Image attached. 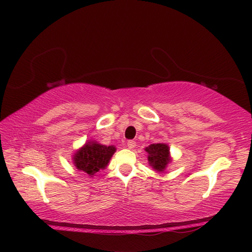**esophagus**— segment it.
Masks as SVG:
<instances>
[{
	"mask_svg": "<svg viewBox=\"0 0 252 252\" xmlns=\"http://www.w3.org/2000/svg\"><path fill=\"white\" fill-rule=\"evenodd\" d=\"M126 145H127V148H130V149H133V148H134V147L136 146V143H135L134 141H127V143H126Z\"/></svg>",
	"mask_w": 252,
	"mask_h": 252,
	"instance_id": "esophagus-1",
	"label": "esophagus"
}]
</instances>
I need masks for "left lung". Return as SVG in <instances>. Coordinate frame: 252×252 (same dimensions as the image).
Returning a JSON list of instances; mask_svg holds the SVG:
<instances>
[{"mask_svg": "<svg viewBox=\"0 0 252 252\" xmlns=\"http://www.w3.org/2000/svg\"><path fill=\"white\" fill-rule=\"evenodd\" d=\"M145 152L148 154V162L156 171L161 172L171 161L170 149L167 144L158 143L152 144L145 148Z\"/></svg>", "mask_w": 252, "mask_h": 252, "instance_id": "obj_1", "label": "left lung"}]
</instances>
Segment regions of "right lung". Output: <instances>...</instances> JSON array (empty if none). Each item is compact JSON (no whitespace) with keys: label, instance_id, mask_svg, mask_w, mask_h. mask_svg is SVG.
Wrapping results in <instances>:
<instances>
[{"label":"right lung","instance_id":"right-lung-1","mask_svg":"<svg viewBox=\"0 0 252 252\" xmlns=\"http://www.w3.org/2000/svg\"><path fill=\"white\" fill-rule=\"evenodd\" d=\"M116 152L115 146L101 145L97 142H88L74 154L73 163L78 170L83 171L90 176L105 169L112 155Z\"/></svg>","mask_w":252,"mask_h":252}]
</instances>
